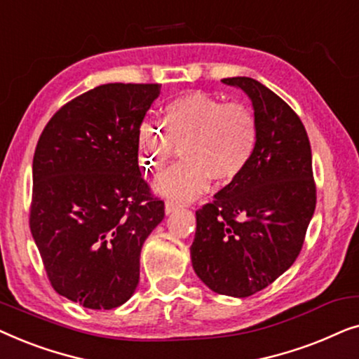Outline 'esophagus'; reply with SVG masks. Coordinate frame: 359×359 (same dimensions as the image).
I'll return each mask as SVG.
<instances>
[{
  "label": "esophagus",
  "instance_id": "34e87169",
  "mask_svg": "<svg viewBox=\"0 0 359 359\" xmlns=\"http://www.w3.org/2000/svg\"><path fill=\"white\" fill-rule=\"evenodd\" d=\"M180 209V204L178 203H175V201H166L165 203V212L166 214H171V212H175V210H178Z\"/></svg>",
  "mask_w": 359,
  "mask_h": 359
}]
</instances>
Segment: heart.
Instances as JSON below:
<instances>
[{
    "label": "heart",
    "mask_w": 359,
    "mask_h": 359,
    "mask_svg": "<svg viewBox=\"0 0 359 359\" xmlns=\"http://www.w3.org/2000/svg\"><path fill=\"white\" fill-rule=\"evenodd\" d=\"M163 125L140 124V166L147 173H158L183 145L184 160L155 181L160 194L178 203L198 198L212 178L227 183L242 175L258 145L259 126L252 106L203 91L171 100L165 106Z\"/></svg>",
    "instance_id": "b5f03b06"
}]
</instances>
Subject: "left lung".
I'll return each mask as SVG.
<instances>
[{
    "instance_id": "1",
    "label": "left lung",
    "mask_w": 359,
    "mask_h": 359,
    "mask_svg": "<svg viewBox=\"0 0 359 359\" xmlns=\"http://www.w3.org/2000/svg\"><path fill=\"white\" fill-rule=\"evenodd\" d=\"M253 102L258 145L247 168L196 210L193 268L214 292L248 297L301 253L317 203L306 127L286 101L247 76L224 78Z\"/></svg>"
}]
</instances>
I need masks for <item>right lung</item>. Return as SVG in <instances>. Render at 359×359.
<instances>
[{
  "mask_svg": "<svg viewBox=\"0 0 359 359\" xmlns=\"http://www.w3.org/2000/svg\"><path fill=\"white\" fill-rule=\"evenodd\" d=\"M160 88H93L39 137L29 227L52 287L83 307L109 311L134 294L142 245L165 217L139 168V127Z\"/></svg>",
  "mask_w": 359,
  "mask_h": 359,
  "instance_id": "1",
  "label": "right lung"
}]
</instances>
